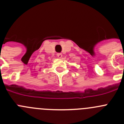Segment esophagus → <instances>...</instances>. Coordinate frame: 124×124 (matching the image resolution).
<instances>
[{
	"instance_id": "1",
	"label": "esophagus",
	"mask_w": 124,
	"mask_h": 124,
	"mask_svg": "<svg viewBox=\"0 0 124 124\" xmlns=\"http://www.w3.org/2000/svg\"><path fill=\"white\" fill-rule=\"evenodd\" d=\"M57 56L59 58H61L62 57V54H61V53H57Z\"/></svg>"
}]
</instances>
